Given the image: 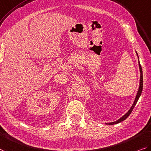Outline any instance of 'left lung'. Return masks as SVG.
Here are the masks:
<instances>
[{
    "label": "left lung",
    "mask_w": 151,
    "mask_h": 151,
    "mask_svg": "<svg viewBox=\"0 0 151 151\" xmlns=\"http://www.w3.org/2000/svg\"><path fill=\"white\" fill-rule=\"evenodd\" d=\"M136 55H138V53L136 52ZM139 59V58H138ZM138 63H139V68H140V86H139V88L138 90V92H137V94H136V96L135 98V100H134V103L132 106H131L130 109H129L127 112L125 114L124 116H122V117L119 119L118 120H117L116 122H111V123H106V124L107 125H114V124H119V123L122 122V121H124L125 119H126V118L128 117V116L131 114L132 110H133V109L134 108V106L136 105V103H137V102L138 101L139 98H140L141 93H142V88H143V75H142V68H141V65L140 64V61H139V59H138Z\"/></svg>",
    "instance_id": "1"
}]
</instances>
